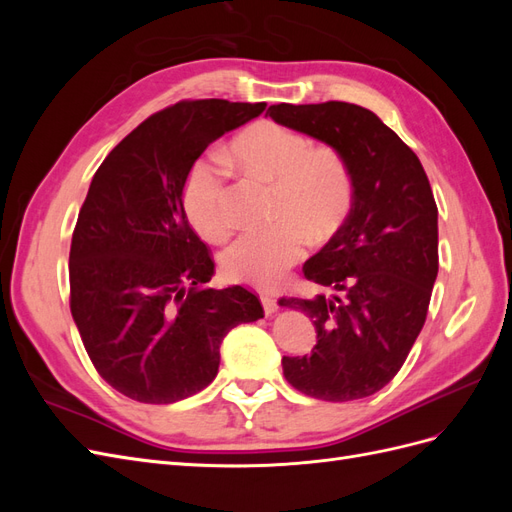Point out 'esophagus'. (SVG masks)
Masks as SVG:
<instances>
[{"instance_id":"34e87169","label":"esophagus","mask_w":512,"mask_h":512,"mask_svg":"<svg viewBox=\"0 0 512 512\" xmlns=\"http://www.w3.org/2000/svg\"><path fill=\"white\" fill-rule=\"evenodd\" d=\"M260 301H262V307H265V314H267V316L273 314V312H277V301H275L273 294L262 292V294H260Z\"/></svg>"}]
</instances>
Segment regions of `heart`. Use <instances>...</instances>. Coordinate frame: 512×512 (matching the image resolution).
Returning a JSON list of instances; mask_svg holds the SVG:
<instances>
[{
    "label": "heart",
    "instance_id": "1",
    "mask_svg": "<svg viewBox=\"0 0 512 512\" xmlns=\"http://www.w3.org/2000/svg\"><path fill=\"white\" fill-rule=\"evenodd\" d=\"M228 153L245 173L275 185V224L243 232L232 241L222 254V269L232 282L269 288L303 258L309 239L329 241L344 224L354 198L350 168L337 151L312 149L307 136L273 121L245 128ZM226 177V160L207 153L192 164L183 181V211L198 235L209 241H220L228 232Z\"/></svg>",
    "mask_w": 512,
    "mask_h": 512
}]
</instances>
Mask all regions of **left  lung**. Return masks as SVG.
Here are the masks:
<instances>
[{
    "mask_svg": "<svg viewBox=\"0 0 512 512\" xmlns=\"http://www.w3.org/2000/svg\"><path fill=\"white\" fill-rule=\"evenodd\" d=\"M267 115L331 145L350 168L354 198L331 241L303 265L322 292L282 297L312 318L318 344L284 356L294 389L324 401L378 393L408 359L438 275V207L416 153L363 106L273 104Z\"/></svg>",
    "mask_w": 512,
    "mask_h": 512,
    "instance_id": "obj_1",
    "label": "left lung"
}]
</instances>
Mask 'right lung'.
I'll use <instances>...</instances> for the list:
<instances>
[{"mask_svg":"<svg viewBox=\"0 0 512 512\" xmlns=\"http://www.w3.org/2000/svg\"><path fill=\"white\" fill-rule=\"evenodd\" d=\"M265 102L181 100L151 115L91 179L70 245V312L98 374L143 404H173L218 376L230 329L265 309L243 286L209 288L211 250L181 205L215 138Z\"/></svg>","mask_w":512,"mask_h":512,"instance_id":"1","label":"right lung"}]
</instances>
